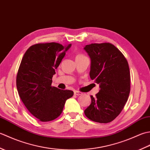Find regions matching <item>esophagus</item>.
I'll list each match as a JSON object with an SVG mask.
<instances>
[{
  "label": "esophagus",
  "mask_w": 150,
  "mask_h": 150,
  "mask_svg": "<svg viewBox=\"0 0 150 150\" xmlns=\"http://www.w3.org/2000/svg\"><path fill=\"white\" fill-rule=\"evenodd\" d=\"M74 95H82V93L81 91H74Z\"/></svg>",
  "instance_id": "1"
}]
</instances>
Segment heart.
<instances>
[{
    "label": "heart",
    "mask_w": 150,
    "mask_h": 150,
    "mask_svg": "<svg viewBox=\"0 0 150 150\" xmlns=\"http://www.w3.org/2000/svg\"><path fill=\"white\" fill-rule=\"evenodd\" d=\"M82 56H83V55H78L77 57H82Z\"/></svg>",
    "instance_id": "obj_1"
}]
</instances>
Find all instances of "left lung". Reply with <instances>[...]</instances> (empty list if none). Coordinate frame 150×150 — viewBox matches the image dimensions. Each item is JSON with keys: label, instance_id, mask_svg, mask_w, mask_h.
<instances>
[{"label": "left lung", "instance_id": "obj_1", "mask_svg": "<svg viewBox=\"0 0 150 150\" xmlns=\"http://www.w3.org/2000/svg\"><path fill=\"white\" fill-rule=\"evenodd\" d=\"M91 59L90 78L100 90L84 110L89 119L108 123L119 115L130 92V71L125 57L110 43L91 44L84 47Z\"/></svg>", "mask_w": 150, "mask_h": 150}]
</instances>
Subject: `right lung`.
<instances>
[{
    "label": "right lung",
    "instance_id": "add662e5",
    "mask_svg": "<svg viewBox=\"0 0 150 150\" xmlns=\"http://www.w3.org/2000/svg\"><path fill=\"white\" fill-rule=\"evenodd\" d=\"M71 46L36 44L27 50L21 60L16 80L18 95L28 110L42 122L57 119L66 100L73 95V91L52 86L55 69Z\"/></svg>",
    "mask_w": 150,
    "mask_h": 150
}]
</instances>
